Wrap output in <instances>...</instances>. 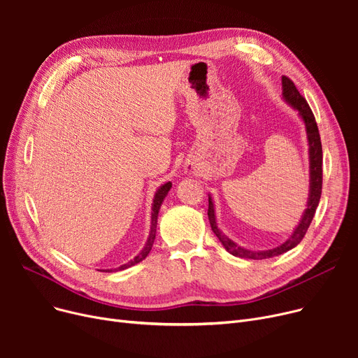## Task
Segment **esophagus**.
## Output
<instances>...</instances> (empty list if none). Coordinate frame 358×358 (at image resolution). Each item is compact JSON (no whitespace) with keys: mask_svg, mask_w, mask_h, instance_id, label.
I'll use <instances>...</instances> for the list:
<instances>
[{"mask_svg":"<svg viewBox=\"0 0 358 358\" xmlns=\"http://www.w3.org/2000/svg\"><path fill=\"white\" fill-rule=\"evenodd\" d=\"M189 171H192V168H190V169H189Z\"/></svg>","mask_w":358,"mask_h":358,"instance_id":"obj_1","label":"esophagus"}]
</instances>
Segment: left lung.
Instances as JSON below:
<instances>
[{
    "mask_svg": "<svg viewBox=\"0 0 358 358\" xmlns=\"http://www.w3.org/2000/svg\"><path fill=\"white\" fill-rule=\"evenodd\" d=\"M281 99H283L293 110L297 111V115L300 120L305 124L306 130V138H308V155H309V194H308V201H306V209L300 217L297 227L293 229L292 235L283 242L280 243L278 247L271 248V250H264V251H258V250H250L242 245H238L235 241H232L229 236L224 235L222 229L217 227V219H216V210H215V203L212 196L209 194V220H210V227L215 235L219 238L222 242V245L224 247L229 254L234 257L239 258H247V259H267L273 258L277 255L285 254L290 250H293L296 245H299L300 241L303 239L309 224L313 219V215L316 212V208L319 204V199H321L322 193V145H321V138H319V130L313 117V113L308 104V101L300 96V92L297 91L296 85L287 78V77H281Z\"/></svg>",
    "mask_w": 358,
    "mask_h": 358,
    "instance_id": "obj_1",
    "label": "left lung"
}]
</instances>
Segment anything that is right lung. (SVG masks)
<instances>
[{
    "label": "right lung",
    "instance_id": "add662e5",
    "mask_svg": "<svg viewBox=\"0 0 358 358\" xmlns=\"http://www.w3.org/2000/svg\"><path fill=\"white\" fill-rule=\"evenodd\" d=\"M171 187H173V182L168 181V182H164L162 185H159L158 190L155 192V196H154V200H152V212H150V229H149V235H148V239H146V242H145L143 248L139 251V254H138L134 259H130L129 262H126V264H122V266L117 267V268H110V270H103V271H106V273L108 271V273H110V271H115V270H126V268L138 264V262H141L142 259L146 258V255L149 254L150 248H152V243H154V241H155L157 223H158V213H159V209H161V204H162L164 199L166 197L168 192L171 190Z\"/></svg>",
    "mask_w": 358,
    "mask_h": 358
}]
</instances>
